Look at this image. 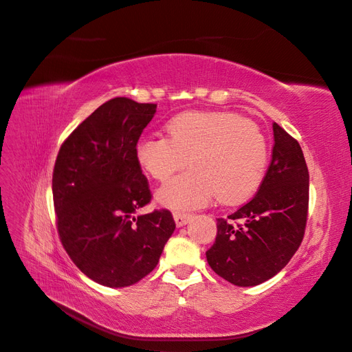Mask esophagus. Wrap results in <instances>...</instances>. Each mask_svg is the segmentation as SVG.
<instances>
[{
	"mask_svg": "<svg viewBox=\"0 0 352 352\" xmlns=\"http://www.w3.org/2000/svg\"><path fill=\"white\" fill-rule=\"evenodd\" d=\"M190 214H186V212H175L173 214V219H175V223H176V226L177 228H182V226H185L186 223L190 220Z\"/></svg>",
	"mask_w": 352,
	"mask_h": 352,
	"instance_id": "esophagus-1",
	"label": "esophagus"
}]
</instances>
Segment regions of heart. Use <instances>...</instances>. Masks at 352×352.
<instances>
[{"instance_id":"heart-1","label":"heart","mask_w":352,"mask_h":352,"mask_svg":"<svg viewBox=\"0 0 352 352\" xmlns=\"http://www.w3.org/2000/svg\"><path fill=\"white\" fill-rule=\"evenodd\" d=\"M167 138L145 136L136 145L138 163L166 182L186 166L190 172L158 189L157 202L175 211L248 199L258 188L269 160L260 126L233 113L185 111L166 124Z\"/></svg>"}]
</instances>
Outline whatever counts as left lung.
Instances as JSON below:
<instances>
[{
    "instance_id": "1",
    "label": "left lung",
    "mask_w": 352,
    "mask_h": 352,
    "mask_svg": "<svg viewBox=\"0 0 352 352\" xmlns=\"http://www.w3.org/2000/svg\"><path fill=\"white\" fill-rule=\"evenodd\" d=\"M272 162L250 202L217 219V236L206 252L210 267L236 286H255L278 274L304 238L308 168L296 140L273 123ZM233 221H239L236 226Z\"/></svg>"
}]
</instances>
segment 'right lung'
<instances>
[{"mask_svg": "<svg viewBox=\"0 0 352 352\" xmlns=\"http://www.w3.org/2000/svg\"><path fill=\"white\" fill-rule=\"evenodd\" d=\"M157 104L117 97L63 142L52 173L60 241L89 279L124 287L151 273L176 228L172 212L135 217L151 201L136 144Z\"/></svg>", "mask_w": 352, "mask_h": 352, "instance_id": "obj_1", "label": "right lung"}]
</instances>
